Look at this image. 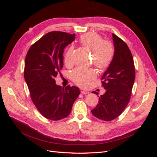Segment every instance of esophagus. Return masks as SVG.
<instances>
[{
    "label": "esophagus",
    "mask_w": 157,
    "mask_h": 157,
    "mask_svg": "<svg viewBox=\"0 0 157 157\" xmlns=\"http://www.w3.org/2000/svg\"><path fill=\"white\" fill-rule=\"evenodd\" d=\"M80 92H81V94H89L88 92L84 91V90H81V91H80Z\"/></svg>",
    "instance_id": "34e87169"
}]
</instances>
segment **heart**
Masks as SVG:
<instances>
[{
	"label": "heart",
	"instance_id": "b5f03b06",
	"mask_svg": "<svg viewBox=\"0 0 157 157\" xmlns=\"http://www.w3.org/2000/svg\"><path fill=\"white\" fill-rule=\"evenodd\" d=\"M80 44L91 51L92 62L101 71L105 70L111 65L115 56V49L110 42L103 40V38L96 33H88L80 37ZM73 47L71 46L65 53V63H71V56ZM96 77V73L93 68H83L78 67L73 70L71 78L78 86L86 88L90 81Z\"/></svg>",
	"mask_w": 157,
	"mask_h": 157
}]
</instances>
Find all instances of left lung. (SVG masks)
<instances>
[{
	"label": "left lung",
	"mask_w": 157,
	"mask_h": 157,
	"mask_svg": "<svg viewBox=\"0 0 157 157\" xmlns=\"http://www.w3.org/2000/svg\"><path fill=\"white\" fill-rule=\"evenodd\" d=\"M112 35L115 56L101 77L106 91L99 97V103L91 111L94 117L104 121L115 119L124 110L130 99L136 77L134 59L128 45L115 34Z\"/></svg>",
	"instance_id": "left-lung-1"
}]
</instances>
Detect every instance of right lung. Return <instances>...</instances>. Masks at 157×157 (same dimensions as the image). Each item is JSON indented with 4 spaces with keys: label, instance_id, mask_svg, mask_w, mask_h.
<instances>
[{
    "label": "right lung",
    "instance_id": "obj_1",
    "mask_svg": "<svg viewBox=\"0 0 157 157\" xmlns=\"http://www.w3.org/2000/svg\"><path fill=\"white\" fill-rule=\"evenodd\" d=\"M75 39V33H48L31 46L26 55L24 78L31 98L39 111L50 120L67 117L80 94L77 86L61 88L55 80L63 66L64 48Z\"/></svg>",
    "mask_w": 157,
    "mask_h": 157
}]
</instances>
